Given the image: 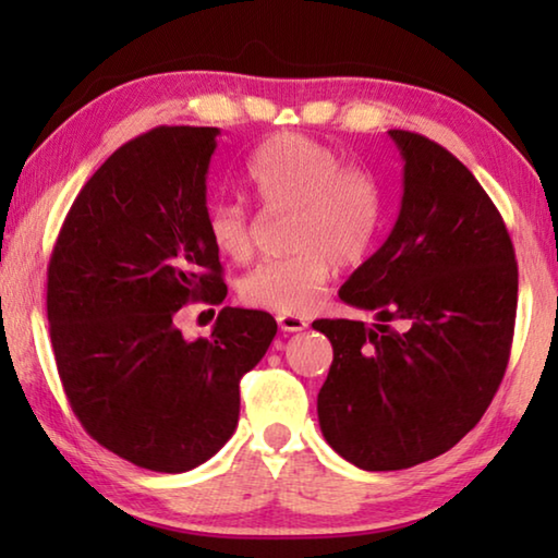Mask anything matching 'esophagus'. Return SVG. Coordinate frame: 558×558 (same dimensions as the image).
Here are the masks:
<instances>
[{
    "mask_svg": "<svg viewBox=\"0 0 558 558\" xmlns=\"http://www.w3.org/2000/svg\"><path fill=\"white\" fill-rule=\"evenodd\" d=\"M278 325L282 332H302L307 327V323L298 315H278Z\"/></svg>",
    "mask_w": 558,
    "mask_h": 558,
    "instance_id": "obj_1",
    "label": "esophagus"
}]
</instances>
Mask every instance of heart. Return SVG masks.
Wrapping results in <instances>:
<instances>
[{
	"label": "heart",
	"mask_w": 558,
	"mask_h": 558,
	"mask_svg": "<svg viewBox=\"0 0 558 558\" xmlns=\"http://www.w3.org/2000/svg\"><path fill=\"white\" fill-rule=\"evenodd\" d=\"M245 184L268 209H292V256L266 260L241 280V298L280 315H307L339 266H356L379 229V189L362 167L342 165L315 137L282 132L245 162ZM206 231L221 256H253V226L239 199H219L206 214Z\"/></svg>",
	"instance_id": "obj_1"
}]
</instances>
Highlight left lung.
<instances>
[{"label": "left lung", "instance_id": "left-lung-1", "mask_svg": "<svg viewBox=\"0 0 558 558\" xmlns=\"http://www.w3.org/2000/svg\"><path fill=\"white\" fill-rule=\"evenodd\" d=\"M389 137L403 159L399 219L339 290L376 323H313L335 349L319 428L374 472L438 458L477 426L509 362L519 278L502 216L470 169L418 132Z\"/></svg>", "mask_w": 558, "mask_h": 558}]
</instances>
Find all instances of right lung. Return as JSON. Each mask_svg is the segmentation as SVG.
<instances>
[{
  "label": "right lung",
  "mask_w": 558,
  "mask_h": 558,
  "mask_svg": "<svg viewBox=\"0 0 558 558\" xmlns=\"http://www.w3.org/2000/svg\"><path fill=\"white\" fill-rule=\"evenodd\" d=\"M219 128H155L116 149L75 196L46 282L51 347L93 440L132 465L186 472L233 436L241 376L278 325L223 307L209 339L182 337L189 302L221 305L206 231V172Z\"/></svg>",
  "instance_id": "obj_1"
}]
</instances>
